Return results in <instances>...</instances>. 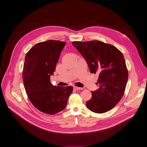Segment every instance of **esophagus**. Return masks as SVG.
I'll return each instance as SVG.
<instances>
[{
	"label": "esophagus",
	"mask_w": 147,
	"mask_h": 147,
	"mask_svg": "<svg viewBox=\"0 0 147 147\" xmlns=\"http://www.w3.org/2000/svg\"><path fill=\"white\" fill-rule=\"evenodd\" d=\"M74 90H82V88H80V87H74Z\"/></svg>",
	"instance_id": "1"
}]
</instances>
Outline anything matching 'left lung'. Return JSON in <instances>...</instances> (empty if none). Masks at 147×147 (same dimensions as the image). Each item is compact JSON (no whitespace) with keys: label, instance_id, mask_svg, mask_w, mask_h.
I'll list each match as a JSON object with an SVG mask.
<instances>
[{"label":"left lung","instance_id":"left-lung-1","mask_svg":"<svg viewBox=\"0 0 147 147\" xmlns=\"http://www.w3.org/2000/svg\"><path fill=\"white\" fill-rule=\"evenodd\" d=\"M72 44L82 55L91 73L98 74L99 88L92 93L87 107L96 113L113 109L122 98L129 73L122 53L115 47L98 40L74 41Z\"/></svg>","mask_w":147,"mask_h":147}]
</instances>
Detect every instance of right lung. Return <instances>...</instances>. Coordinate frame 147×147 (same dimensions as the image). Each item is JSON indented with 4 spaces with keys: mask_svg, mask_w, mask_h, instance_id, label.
Instances as JSON below:
<instances>
[{
    "mask_svg": "<svg viewBox=\"0 0 147 147\" xmlns=\"http://www.w3.org/2000/svg\"><path fill=\"white\" fill-rule=\"evenodd\" d=\"M66 42L49 40L35 44L27 53L22 73L28 99L39 111L55 115L63 110L73 87L53 86L50 79Z\"/></svg>",
    "mask_w": 147,
    "mask_h": 147,
    "instance_id": "obj_1",
    "label": "right lung"
}]
</instances>
